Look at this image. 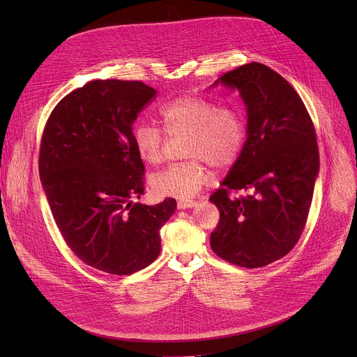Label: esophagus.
<instances>
[{
    "label": "esophagus",
    "mask_w": 357,
    "mask_h": 357,
    "mask_svg": "<svg viewBox=\"0 0 357 357\" xmlns=\"http://www.w3.org/2000/svg\"><path fill=\"white\" fill-rule=\"evenodd\" d=\"M196 205V202L192 199H179L178 200V209H188L193 208Z\"/></svg>",
    "instance_id": "obj_1"
}]
</instances>
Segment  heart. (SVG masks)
Returning a JSON list of instances; mask_svg holds the SVG:
<instances>
[{
	"label": "heart",
	"mask_w": 357,
	"mask_h": 357,
	"mask_svg": "<svg viewBox=\"0 0 357 357\" xmlns=\"http://www.w3.org/2000/svg\"><path fill=\"white\" fill-rule=\"evenodd\" d=\"M158 121L168 137L188 135L185 157L189 161L171 164L152 178L155 192L164 196L190 197L212 179L206 164L227 168L237 162L247 139L244 113L236 106L197 94H183L162 103ZM157 126L139 123L132 130L138 157L157 165L164 158L167 136Z\"/></svg>",
	"instance_id": "b5f03b06"
}]
</instances>
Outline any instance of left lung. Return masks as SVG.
Returning a JSON list of instances; mask_svg holds the SVG:
<instances>
[{
	"label": "left lung",
	"mask_w": 357,
	"mask_h": 357,
	"mask_svg": "<svg viewBox=\"0 0 357 357\" xmlns=\"http://www.w3.org/2000/svg\"><path fill=\"white\" fill-rule=\"evenodd\" d=\"M219 82L244 100L247 139L209 197L220 213L211 247L227 263L259 268L287 256L307 225L319 171L317 132L299 94L268 66L251 62ZM238 190L248 195L229 196Z\"/></svg>",
	"instance_id": "left-lung-1"
}]
</instances>
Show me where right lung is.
Segmentation results:
<instances>
[{
    "instance_id": "right-lung-1",
    "label": "right lung",
    "mask_w": 357,
    "mask_h": 357,
    "mask_svg": "<svg viewBox=\"0 0 357 357\" xmlns=\"http://www.w3.org/2000/svg\"><path fill=\"white\" fill-rule=\"evenodd\" d=\"M155 94L138 80L89 82L59 101L42 132L39 175L55 223L80 261L107 274L154 263L175 212L174 197L131 202L145 189L131 126Z\"/></svg>"
}]
</instances>
